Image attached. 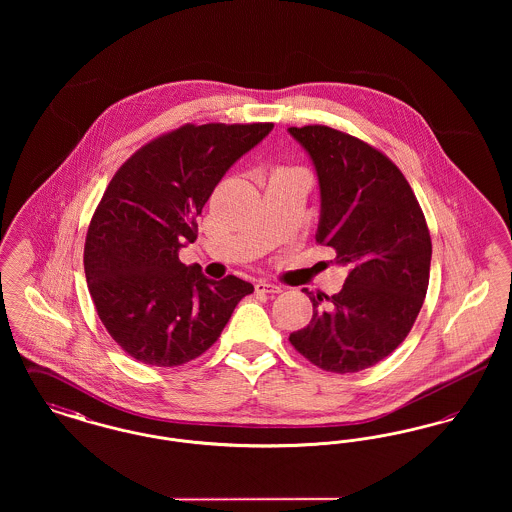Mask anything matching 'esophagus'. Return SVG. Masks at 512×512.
I'll list each match as a JSON object with an SVG mask.
<instances>
[{"mask_svg": "<svg viewBox=\"0 0 512 512\" xmlns=\"http://www.w3.org/2000/svg\"><path fill=\"white\" fill-rule=\"evenodd\" d=\"M255 290H257V293L282 292V288H280V286H276V284H270V282H267V280H259V282L255 284Z\"/></svg>", "mask_w": 512, "mask_h": 512, "instance_id": "34e87169", "label": "esophagus"}]
</instances>
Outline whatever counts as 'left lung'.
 <instances>
[{
	"mask_svg": "<svg viewBox=\"0 0 512 512\" xmlns=\"http://www.w3.org/2000/svg\"><path fill=\"white\" fill-rule=\"evenodd\" d=\"M288 132L317 172V244L334 247L347 268L332 297L303 290L313 318L290 341L322 370L359 372L411 332L430 280V232L409 182L384 153L328 126Z\"/></svg>",
	"mask_w": 512,
	"mask_h": 512,
	"instance_id": "obj_1",
	"label": "left lung"
}]
</instances>
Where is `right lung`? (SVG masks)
<instances>
[{"label":"right lung","instance_id":"obj_1","mask_svg":"<svg viewBox=\"0 0 512 512\" xmlns=\"http://www.w3.org/2000/svg\"><path fill=\"white\" fill-rule=\"evenodd\" d=\"M272 122L186 124L136 151L109 182L90 222L84 270L99 318L136 361L178 366L219 340L253 284L207 278L178 251L228 169Z\"/></svg>","mask_w":512,"mask_h":512}]
</instances>
